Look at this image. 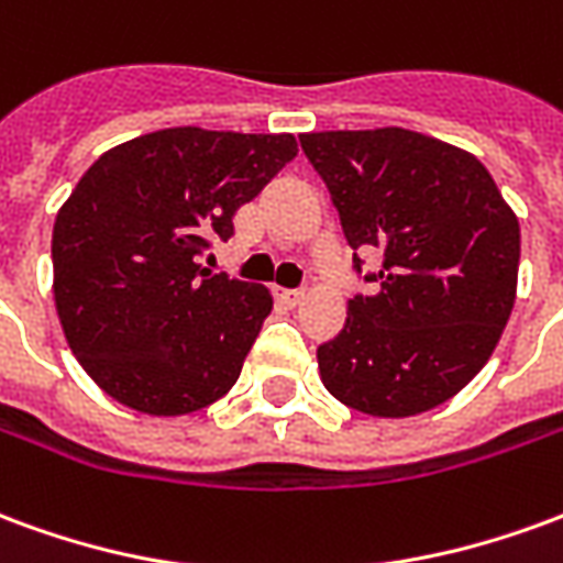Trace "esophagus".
<instances>
[{"instance_id":"34e87169","label":"esophagus","mask_w":563,"mask_h":563,"mask_svg":"<svg viewBox=\"0 0 563 563\" xmlns=\"http://www.w3.org/2000/svg\"><path fill=\"white\" fill-rule=\"evenodd\" d=\"M277 298H280L286 307H295L305 301V292H301V289H277Z\"/></svg>"}]
</instances>
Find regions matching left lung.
Masks as SVG:
<instances>
[{"label":"left lung","instance_id":"obj_1","mask_svg":"<svg viewBox=\"0 0 563 563\" xmlns=\"http://www.w3.org/2000/svg\"><path fill=\"white\" fill-rule=\"evenodd\" d=\"M353 250L377 246L374 295L317 350L322 386L379 419L434 410L495 353L519 286V217L467 150L410 129L307 132ZM358 265V258H355Z\"/></svg>","mask_w":563,"mask_h":563}]
</instances>
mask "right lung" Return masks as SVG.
Masks as SVG:
<instances>
[{
	"mask_svg": "<svg viewBox=\"0 0 563 563\" xmlns=\"http://www.w3.org/2000/svg\"><path fill=\"white\" fill-rule=\"evenodd\" d=\"M295 135L159 129L84 172L54 222V305L90 379L129 410L186 416L238 383L274 307L268 286L198 265Z\"/></svg>",
	"mask_w": 563,
	"mask_h": 563,
	"instance_id": "add662e5",
	"label": "right lung"
}]
</instances>
